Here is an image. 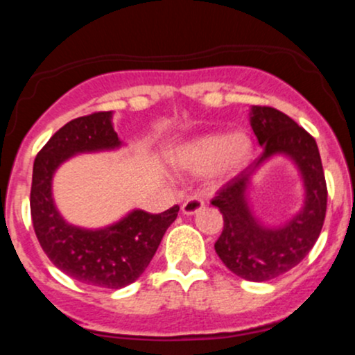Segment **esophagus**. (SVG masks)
<instances>
[{"label": "esophagus", "mask_w": 355, "mask_h": 355, "mask_svg": "<svg viewBox=\"0 0 355 355\" xmlns=\"http://www.w3.org/2000/svg\"><path fill=\"white\" fill-rule=\"evenodd\" d=\"M203 207H205V202H203L200 197H190L183 202L182 211L185 215H193L197 214V211H200Z\"/></svg>", "instance_id": "esophagus-1"}]
</instances>
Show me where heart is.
<instances>
[{
  "mask_svg": "<svg viewBox=\"0 0 355 355\" xmlns=\"http://www.w3.org/2000/svg\"><path fill=\"white\" fill-rule=\"evenodd\" d=\"M252 144L245 133H207L178 146L173 164L190 172H209L234 175L245 166L250 158Z\"/></svg>",
  "mask_w": 355,
  "mask_h": 355,
  "instance_id": "obj_1",
  "label": "heart"
}]
</instances>
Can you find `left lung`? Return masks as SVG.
<instances>
[{
  "label": "left lung",
  "mask_w": 355,
  "mask_h": 355,
  "mask_svg": "<svg viewBox=\"0 0 355 355\" xmlns=\"http://www.w3.org/2000/svg\"><path fill=\"white\" fill-rule=\"evenodd\" d=\"M250 125L263 152L211 200L223 215L215 252L235 275L266 282L299 266L317 242L327 210V185L315 140L291 116L272 107H252ZM274 154L295 162L303 175L306 198L303 209L284 226L266 227L251 215L246 191L253 173Z\"/></svg>",
  "instance_id": "1"
}]
</instances>
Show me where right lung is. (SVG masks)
Masks as SVG:
<instances>
[{"instance_id":"1","label":"right lung","mask_w":355,"mask_h":355,"mask_svg":"<svg viewBox=\"0 0 355 355\" xmlns=\"http://www.w3.org/2000/svg\"><path fill=\"white\" fill-rule=\"evenodd\" d=\"M121 145L112 112H96L61 126L36 155L31 182V220L43 252L55 267L87 285L121 288L145 272L180 207L162 214L130 211L113 225L87 230L60 215L51 193L56 168L76 153L113 150Z\"/></svg>"}]
</instances>
